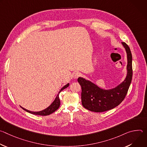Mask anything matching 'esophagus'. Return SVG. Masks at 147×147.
Instances as JSON below:
<instances>
[{
    "label": "esophagus",
    "mask_w": 147,
    "mask_h": 147,
    "mask_svg": "<svg viewBox=\"0 0 147 147\" xmlns=\"http://www.w3.org/2000/svg\"><path fill=\"white\" fill-rule=\"evenodd\" d=\"M80 75H81L80 73H79V72H74V73H73L72 76H73V77L74 78H77L78 77L80 76Z\"/></svg>",
    "instance_id": "34e87169"
}]
</instances>
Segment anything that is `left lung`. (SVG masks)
<instances>
[{
    "label": "left lung",
    "mask_w": 147,
    "mask_h": 147,
    "mask_svg": "<svg viewBox=\"0 0 147 147\" xmlns=\"http://www.w3.org/2000/svg\"><path fill=\"white\" fill-rule=\"evenodd\" d=\"M127 56V74L123 82L111 90H103L90 81L82 77L78 82L82 89L81 102L86 109L95 112H102L113 109L118 106L127 95L132 80V55L129 47L121 42Z\"/></svg>",
    "instance_id": "8db88e82"
}]
</instances>
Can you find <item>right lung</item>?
<instances>
[{"label":"right lung","instance_id":"obj_1","mask_svg":"<svg viewBox=\"0 0 147 147\" xmlns=\"http://www.w3.org/2000/svg\"><path fill=\"white\" fill-rule=\"evenodd\" d=\"M69 86V84L68 83L67 84H66V86H65L63 87L60 90V91L59 92V94H57V96L56 97L55 100L53 102V103L51 105L48 107L47 109L43 110V111H41L40 112H31V111H28L23 108H22H22L23 109H24V111H26V112H28V113H32V114H34V115H40V116H47V115H49L50 114L53 113L54 112H55L60 107V99H59V94L60 92L63 91V90H65V88H66L67 87H68Z\"/></svg>","mask_w":147,"mask_h":147}]
</instances>
